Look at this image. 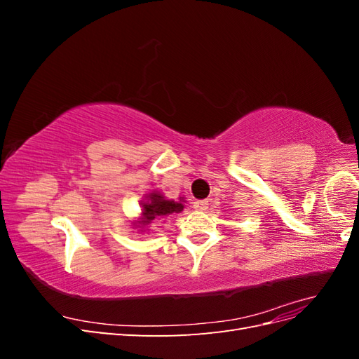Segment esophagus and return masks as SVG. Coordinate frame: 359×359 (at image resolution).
Here are the masks:
<instances>
[{
    "mask_svg": "<svg viewBox=\"0 0 359 359\" xmlns=\"http://www.w3.org/2000/svg\"><path fill=\"white\" fill-rule=\"evenodd\" d=\"M193 208L196 210V211H206V210H208V202H206V201H198V202H194Z\"/></svg>",
    "mask_w": 359,
    "mask_h": 359,
    "instance_id": "esophagus-1",
    "label": "esophagus"
}]
</instances>
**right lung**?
Wrapping results in <instances>:
<instances>
[{
    "label": "right lung",
    "instance_id": "right-lung-1",
    "mask_svg": "<svg viewBox=\"0 0 359 359\" xmlns=\"http://www.w3.org/2000/svg\"><path fill=\"white\" fill-rule=\"evenodd\" d=\"M184 198H180V201L166 199L165 194L154 190L148 193L145 199L140 202V215L136 220L132 222L133 227L142 233L148 231V224L153 223L154 220H163L172 214H178L184 210Z\"/></svg>",
    "mask_w": 359,
    "mask_h": 359
}]
</instances>
